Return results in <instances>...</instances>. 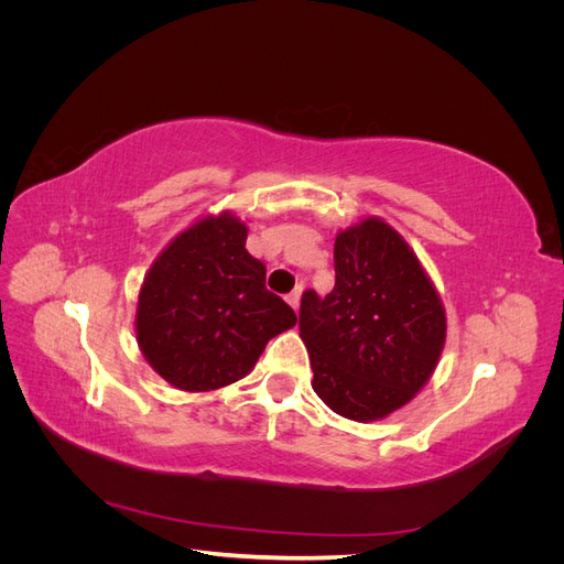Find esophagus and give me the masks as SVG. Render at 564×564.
<instances>
[{
    "label": "esophagus",
    "mask_w": 564,
    "mask_h": 564,
    "mask_svg": "<svg viewBox=\"0 0 564 564\" xmlns=\"http://www.w3.org/2000/svg\"><path fill=\"white\" fill-rule=\"evenodd\" d=\"M301 292H303V284L301 286H296L292 294L286 296V301H289V305H292V308L299 313V305H301Z\"/></svg>",
    "instance_id": "34e87169"
}]
</instances>
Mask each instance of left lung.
<instances>
[{
	"instance_id": "obj_1",
	"label": "left lung",
	"mask_w": 564,
	"mask_h": 564,
	"mask_svg": "<svg viewBox=\"0 0 564 564\" xmlns=\"http://www.w3.org/2000/svg\"><path fill=\"white\" fill-rule=\"evenodd\" d=\"M336 284L301 299L313 390L350 421H379L429 383L447 338L445 305L416 253L369 216L336 235Z\"/></svg>"
}]
</instances>
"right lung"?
Returning <instances> with one entry per match:
<instances>
[{
	"label": "right lung",
	"mask_w": 564,
	"mask_h": 564,
	"mask_svg": "<svg viewBox=\"0 0 564 564\" xmlns=\"http://www.w3.org/2000/svg\"><path fill=\"white\" fill-rule=\"evenodd\" d=\"M247 224L209 214L176 235L150 265L135 305L148 365L185 392L245 379L296 313L265 289V265L245 247Z\"/></svg>",
	"instance_id": "right-lung-1"
}]
</instances>
